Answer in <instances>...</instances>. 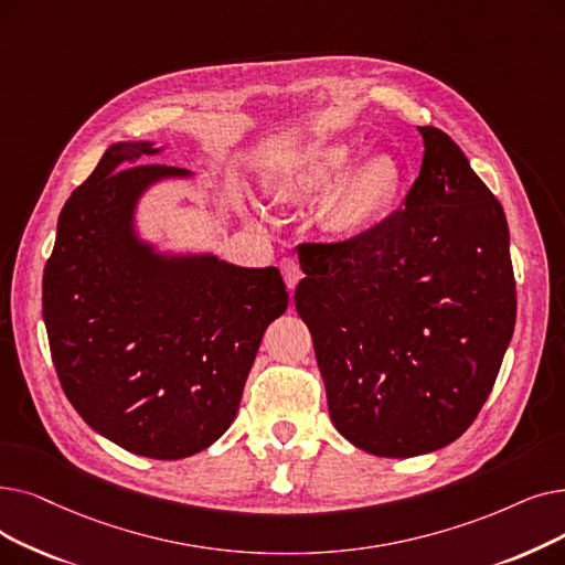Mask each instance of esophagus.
<instances>
[{
	"instance_id": "obj_1",
	"label": "esophagus",
	"mask_w": 565,
	"mask_h": 565,
	"mask_svg": "<svg viewBox=\"0 0 565 565\" xmlns=\"http://www.w3.org/2000/svg\"><path fill=\"white\" fill-rule=\"evenodd\" d=\"M281 275H284V281H286V286L292 290L298 286V281L302 279V269H300V265H298V260L296 258H284L281 260Z\"/></svg>"
}]
</instances>
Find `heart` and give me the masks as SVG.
<instances>
[{
	"label": "heart",
	"instance_id": "obj_1",
	"mask_svg": "<svg viewBox=\"0 0 565 565\" xmlns=\"http://www.w3.org/2000/svg\"><path fill=\"white\" fill-rule=\"evenodd\" d=\"M353 152L355 147L349 142L318 147L286 186L290 199L309 201L332 189L351 163ZM343 175L328 205V218L330 226L341 233H358L372 226L395 199L402 173L390 154L372 152L358 159Z\"/></svg>",
	"mask_w": 565,
	"mask_h": 565
}]
</instances>
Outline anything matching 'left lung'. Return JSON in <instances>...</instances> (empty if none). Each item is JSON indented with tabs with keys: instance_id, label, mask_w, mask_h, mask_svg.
Returning a JSON list of instances; mask_svg holds the SVG:
<instances>
[{
	"instance_id": "obj_1",
	"label": "left lung",
	"mask_w": 565,
	"mask_h": 565,
	"mask_svg": "<svg viewBox=\"0 0 565 565\" xmlns=\"http://www.w3.org/2000/svg\"><path fill=\"white\" fill-rule=\"evenodd\" d=\"M425 157L404 210L334 244H300L296 309L337 431L376 457L446 448L471 427L514 330L501 203L457 142L418 127Z\"/></svg>"
}]
</instances>
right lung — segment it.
Wrapping results in <instances>:
<instances>
[{
	"instance_id": "1",
	"label": "right lung",
	"mask_w": 565,
	"mask_h": 565,
	"mask_svg": "<svg viewBox=\"0 0 565 565\" xmlns=\"http://www.w3.org/2000/svg\"><path fill=\"white\" fill-rule=\"evenodd\" d=\"M163 150L115 142L71 193L43 269V321L64 395L119 448L184 459L235 420L265 328L288 307L277 267L159 252L140 237L142 195L175 166Z\"/></svg>"
}]
</instances>
